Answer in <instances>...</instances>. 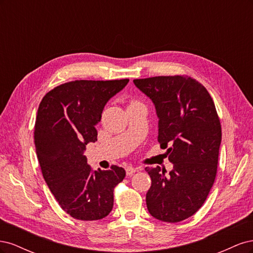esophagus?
Here are the masks:
<instances>
[{"mask_svg":"<svg viewBox=\"0 0 253 253\" xmlns=\"http://www.w3.org/2000/svg\"><path fill=\"white\" fill-rule=\"evenodd\" d=\"M135 172H136V170L134 169L133 167H126V173L127 176H132Z\"/></svg>","mask_w":253,"mask_h":253,"instance_id":"34e87169","label":"esophagus"}]
</instances>
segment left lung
Here are the masks:
<instances>
[{"mask_svg":"<svg viewBox=\"0 0 253 253\" xmlns=\"http://www.w3.org/2000/svg\"><path fill=\"white\" fill-rule=\"evenodd\" d=\"M134 83L155 104L160 147L171 144L169 175L158 166L145 168L152 180L148 210L159 220L178 223L200 210L215 180L219 117L208 90L189 76H157Z\"/></svg>","mask_w":253,"mask_h":253,"instance_id":"obj_1","label":"left lung"}]
</instances>
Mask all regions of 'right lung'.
I'll return each mask as SVG.
<instances>
[{
    "mask_svg": "<svg viewBox=\"0 0 253 253\" xmlns=\"http://www.w3.org/2000/svg\"><path fill=\"white\" fill-rule=\"evenodd\" d=\"M128 79L75 80L49 90L38 109L35 145L43 177L56 201L79 220L108 216L114 188L124 180V168L91 172L83 155L85 145L97 140L95 126L104 105Z\"/></svg>",
    "mask_w": 253,
    "mask_h": 253,
    "instance_id": "obj_1",
    "label": "right lung"
}]
</instances>
